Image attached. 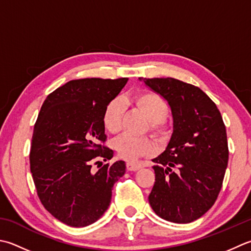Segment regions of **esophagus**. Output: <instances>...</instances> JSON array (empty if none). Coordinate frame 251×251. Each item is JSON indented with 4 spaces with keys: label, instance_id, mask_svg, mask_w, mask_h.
<instances>
[{
    "label": "esophagus",
    "instance_id": "obj_1",
    "mask_svg": "<svg viewBox=\"0 0 251 251\" xmlns=\"http://www.w3.org/2000/svg\"><path fill=\"white\" fill-rule=\"evenodd\" d=\"M126 169L127 171H138L139 169H141V165L137 163H132V162H127Z\"/></svg>",
    "mask_w": 251,
    "mask_h": 251
}]
</instances>
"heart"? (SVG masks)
<instances>
[{"instance_id": "b5f03b06", "label": "heart", "mask_w": 251, "mask_h": 251, "mask_svg": "<svg viewBox=\"0 0 251 251\" xmlns=\"http://www.w3.org/2000/svg\"><path fill=\"white\" fill-rule=\"evenodd\" d=\"M130 102L144 113L149 120V128L154 135L163 137L168 135L169 124L166 115L169 105L163 98L158 93L150 90L135 92L130 97ZM125 113V103L121 98L116 97L107 102L102 114L104 128L116 134L122 128V121ZM120 158L126 161H135L141 156L153 155L156 152V146L149 137H137L130 134H123L113 142Z\"/></svg>"}]
</instances>
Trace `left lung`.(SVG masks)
<instances>
[{
	"label": "left lung",
	"mask_w": 251,
	"mask_h": 251,
	"mask_svg": "<svg viewBox=\"0 0 251 251\" xmlns=\"http://www.w3.org/2000/svg\"><path fill=\"white\" fill-rule=\"evenodd\" d=\"M169 102L173 134L152 161L155 181L149 195L160 218L190 223L214 204L228 162L226 128L215 103L190 83L175 78H140Z\"/></svg>",
	"instance_id": "left-lung-1"
}]
</instances>
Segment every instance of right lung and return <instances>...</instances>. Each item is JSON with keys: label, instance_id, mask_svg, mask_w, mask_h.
I'll return each instance as SVG.
<instances>
[{"label": "right lung", "instance_id": "obj_1", "mask_svg": "<svg viewBox=\"0 0 251 251\" xmlns=\"http://www.w3.org/2000/svg\"><path fill=\"white\" fill-rule=\"evenodd\" d=\"M128 78L68 81L44 100L31 138L30 171L38 197L54 218L73 227L99 220L109 208L125 162L111 160L102 114ZM92 164H101L97 172Z\"/></svg>", "mask_w": 251, "mask_h": 251}]
</instances>
